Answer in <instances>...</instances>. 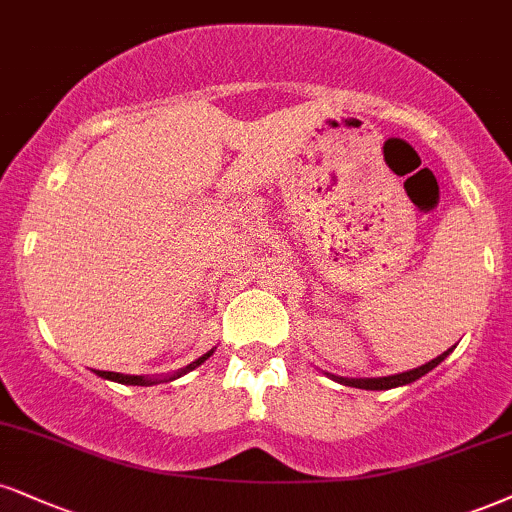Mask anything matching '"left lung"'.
Returning <instances> with one entry per match:
<instances>
[{"label": "left lung", "mask_w": 512, "mask_h": 512, "mask_svg": "<svg viewBox=\"0 0 512 512\" xmlns=\"http://www.w3.org/2000/svg\"><path fill=\"white\" fill-rule=\"evenodd\" d=\"M453 349L444 351L441 356L432 358L430 363L425 365H418V368L413 370H406V372H399V375H387V377H339V375H332V372H325L327 377L334 382L344 384V387H356V389H370V391H384V389H396V387H406V384L420 380V377H425L427 372H432L437 365L444 361L446 356H449Z\"/></svg>", "instance_id": "obj_1"}]
</instances>
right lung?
<instances>
[{"label": "right lung", "mask_w": 512, "mask_h": 512, "mask_svg": "<svg viewBox=\"0 0 512 512\" xmlns=\"http://www.w3.org/2000/svg\"><path fill=\"white\" fill-rule=\"evenodd\" d=\"M213 351H206L204 356H199L197 361H192L189 365H185V368L175 370L173 375H163V377H149V375H123V372H106V370H94L97 372L99 377H104V380H111V382H118V384H130V387H151V384H161V382H173L178 380V377L187 375V372H192L194 368H199L201 363H206L208 358L213 356Z\"/></svg>", "instance_id": "obj_1"}]
</instances>
